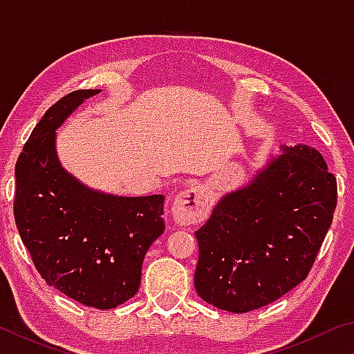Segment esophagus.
<instances>
[{
  "label": "esophagus",
  "instance_id": "34e87169",
  "mask_svg": "<svg viewBox=\"0 0 354 354\" xmlns=\"http://www.w3.org/2000/svg\"><path fill=\"white\" fill-rule=\"evenodd\" d=\"M209 201L205 189L194 185L176 195L171 205V215L178 225H196L207 217Z\"/></svg>",
  "mask_w": 354,
  "mask_h": 354
}]
</instances>
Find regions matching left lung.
Listing matches in <instances>:
<instances>
[{"instance_id":"1","label":"left lung","mask_w":354,"mask_h":354,"mask_svg":"<svg viewBox=\"0 0 354 354\" xmlns=\"http://www.w3.org/2000/svg\"><path fill=\"white\" fill-rule=\"evenodd\" d=\"M335 205L337 181L323 156L299 143L284 147L195 231L198 295L236 314L277 301L306 279Z\"/></svg>"}]
</instances>
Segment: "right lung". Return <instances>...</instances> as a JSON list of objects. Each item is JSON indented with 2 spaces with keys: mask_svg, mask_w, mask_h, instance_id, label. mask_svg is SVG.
Listing matches in <instances>:
<instances>
[{
  "mask_svg": "<svg viewBox=\"0 0 354 354\" xmlns=\"http://www.w3.org/2000/svg\"><path fill=\"white\" fill-rule=\"evenodd\" d=\"M98 92L65 95L35 124L15 164L14 215L48 284L84 306L112 309L139 290L143 257L165 230V198L98 194L59 164L55 129Z\"/></svg>",
  "mask_w": 354,
  "mask_h": 354,
  "instance_id": "obj_1",
  "label": "right lung"
}]
</instances>
